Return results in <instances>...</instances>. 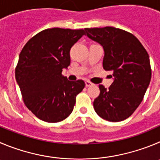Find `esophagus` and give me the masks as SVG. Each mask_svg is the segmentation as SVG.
<instances>
[{
	"label": "esophagus",
	"instance_id": "1",
	"mask_svg": "<svg viewBox=\"0 0 160 160\" xmlns=\"http://www.w3.org/2000/svg\"><path fill=\"white\" fill-rule=\"evenodd\" d=\"M92 85H93V83H92V82L88 81V80L85 81V86H86V87H90V86H92Z\"/></svg>",
	"mask_w": 160,
	"mask_h": 160
}]
</instances>
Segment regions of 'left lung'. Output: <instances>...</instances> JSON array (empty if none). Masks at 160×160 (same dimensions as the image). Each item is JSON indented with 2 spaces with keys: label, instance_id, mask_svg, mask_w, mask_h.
Returning <instances> with one entry per match:
<instances>
[{
  "label": "left lung",
  "instance_id": "8db88e82",
  "mask_svg": "<svg viewBox=\"0 0 160 160\" xmlns=\"http://www.w3.org/2000/svg\"><path fill=\"white\" fill-rule=\"evenodd\" d=\"M84 30L88 37L102 46L103 68L114 77L108 88L98 85L100 94L94 100V109L109 122L125 120L142 102L150 83L148 53L137 37L124 30L113 27Z\"/></svg>",
  "mask_w": 160,
  "mask_h": 160
}]
</instances>
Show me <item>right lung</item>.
I'll return each mask as SVG.
<instances>
[{
    "label": "right lung",
    "mask_w": 160,
    "mask_h": 160,
    "mask_svg": "<svg viewBox=\"0 0 160 160\" xmlns=\"http://www.w3.org/2000/svg\"><path fill=\"white\" fill-rule=\"evenodd\" d=\"M84 30L54 28L40 31L25 44L15 70L26 107L40 120L59 122L70 115L83 80L62 74L70 65L69 51Z\"/></svg>",
    "instance_id": "add662e5"
}]
</instances>
